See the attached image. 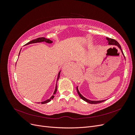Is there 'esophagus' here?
Returning a JSON list of instances; mask_svg holds the SVG:
<instances>
[{"instance_id":"34e87169","label":"esophagus","mask_w":135,"mask_h":135,"mask_svg":"<svg viewBox=\"0 0 135 135\" xmlns=\"http://www.w3.org/2000/svg\"><path fill=\"white\" fill-rule=\"evenodd\" d=\"M77 64H78V65H79V66H80V65H81L80 63H77Z\"/></svg>"}]
</instances>
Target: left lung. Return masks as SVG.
<instances>
[{
    "label": "left lung",
    "instance_id": "obj_1",
    "mask_svg": "<svg viewBox=\"0 0 135 135\" xmlns=\"http://www.w3.org/2000/svg\"><path fill=\"white\" fill-rule=\"evenodd\" d=\"M106 39H107V40L108 41V43H109V45H115V46H117L118 47H119V48L120 49V50H121V51H122V54H123V55H124L123 52V51H122V49H121V47H120V44H119V43H118V42L117 41V40H115V39H112V38H108V37H107V38H106ZM76 91H77V92H78V95H79V96H80V97L81 98V99H82V100H83L84 101L87 102V103H89V104H99V103H102V102H104V101H105V100H101V101H91V100H88V99H85V97H84L82 95H81V94L80 93V92H79V90H78V87H76Z\"/></svg>",
    "mask_w": 135,
    "mask_h": 135
}]
</instances>
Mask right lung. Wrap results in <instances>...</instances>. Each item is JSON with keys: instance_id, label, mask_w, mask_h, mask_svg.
Instances as JSON below:
<instances>
[{"instance_id": "1", "label": "right lung", "mask_w": 135, "mask_h": 135, "mask_svg": "<svg viewBox=\"0 0 135 135\" xmlns=\"http://www.w3.org/2000/svg\"><path fill=\"white\" fill-rule=\"evenodd\" d=\"M46 42L47 43H52L53 42L52 41V40H51L50 39H46V38H44V37H41V38H38L37 39H34L31 40V41L28 42L27 43H26L25 45H28V44H32V43H39V42ZM20 51H21V50H20ZM20 52L19 53V55H20ZM60 71L59 72V75H58V77H57V81L58 80L59 78H60ZM57 83H56V88H55V91H54V95L52 96V97L50 98V99H49L46 101H43L41 103L42 104H46V103H49V102L51 101V100H52L53 99H54V97H55V95L56 94V92H57Z\"/></svg>"}]
</instances>
